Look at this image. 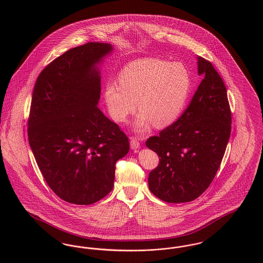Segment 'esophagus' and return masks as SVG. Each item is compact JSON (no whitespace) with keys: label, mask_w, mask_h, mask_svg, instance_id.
<instances>
[{"label":"esophagus","mask_w":263,"mask_h":263,"mask_svg":"<svg viewBox=\"0 0 263 263\" xmlns=\"http://www.w3.org/2000/svg\"><path fill=\"white\" fill-rule=\"evenodd\" d=\"M130 147H131L132 150L135 151L138 150L140 148V143H139L137 139L131 138V140H130Z\"/></svg>","instance_id":"1"}]
</instances>
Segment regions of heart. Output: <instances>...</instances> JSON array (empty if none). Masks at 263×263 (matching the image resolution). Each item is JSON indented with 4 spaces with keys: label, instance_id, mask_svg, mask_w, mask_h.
Wrapping results in <instances>:
<instances>
[{
    "label": "heart",
    "instance_id": "obj_1",
    "mask_svg": "<svg viewBox=\"0 0 263 263\" xmlns=\"http://www.w3.org/2000/svg\"><path fill=\"white\" fill-rule=\"evenodd\" d=\"M118 81L105 86L108 112L114 121L124 122L138 104L140 112L132 124L137 133L147 132L153 124H172L183 111L191 90L190 74L182 63L158 58L129 63Z\"/></svg>",
    "mask_w": 263,
    "mask_h": 263
}]
</instances>
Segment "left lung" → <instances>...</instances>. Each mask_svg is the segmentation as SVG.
Listing matches in <instances>:
<instances>
[{
  "mask_svg": "<svg viewBox=\"0 0 263 263\" xmlns=\"http://www.w3.org/2000/svg\"><path fill=\"white\" fill-rule=\"evenodd\" d=\"M203 77L182 115L150 137L146 146L160 157L149 175L151 192L168 203L190 202L209 187L231 135L232 114L227 89L212 64L197 57Z\"/></svg>",
  "mask_w": 263,
  "mask_h": 263,
  "instance_id": "8db88e82",
  "label": "left lung"
}]
</instances>
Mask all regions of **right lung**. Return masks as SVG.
Listing matches in <instances>:
<instances>
[{
  "label": "right lung",
  "mask_w": 263,
  "mask_h": 263,
  "mask_svg": "<svg viewBox=\"0 0 263 263\" xmlns=\"http://www.w3.org/2000/svg\"><path fill=\"white\" fill-rule=\"evenodd\" d=\"M112 50L100 42L72 48L42 70L33 88L28 142L49 187L72 204L105 197L115 163L129 152L125 133L98 107L99 65Z\"/></svg>",
  "instance_id": "obj_1"
}]
</instances>
